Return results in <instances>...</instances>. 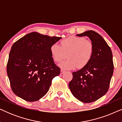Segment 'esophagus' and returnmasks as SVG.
Segmentation results:
<instances>
[{
    "instance_id": "esophagus-1",
    "label": "esophagus",
    "mask_w": 122,
    "mask_h": 122,
    "mask_svg": "<svg viewBox=\"0 0 122 122\" xmlns=\"http://www.w3.org/2000/svg\"><path fill=\"white\" fill-rule=\"evenodd\" d=\"M65 71H65L64 70L61 69V74H63V73H65Z\"/></svg>"
}]
</instances>
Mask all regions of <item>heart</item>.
I'll use <instances>...</instances> for the list:
<instances>
[{
  "mask_svg": "<svg viewBox=\"0 0 122 122\" xmlns=\"http://www.w3.org/2000/svg\"><path fill=\"white\" fill-rule=\"evenodd\" d=\"M51 55L54 61L61 62V68L71 69L86 66L92 58L94 46L92 41L81 36H71L61 41V46L57 44L51 45L50 48Z\"/></svg>",
  "mask_w": 122,
  "mask_h": 122,
  "instance_id": "obj_1",
  "label": "heart"
}]
</instances>
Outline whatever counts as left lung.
I'll list each match as a JSON object with an SVG mask.
<instances>
[{"instance_id":"1","label":"left lung","mask_w":122,"mask_h":122,"mask_svg":"<svg viewBox=\"0 0 122 122\" xmlns=\"http://www.w3.org/2000/svg\"><path fill=\"white\" fill-rule=\"evenodd\" d=\"M76 36H88L94 46V53L86 66L72 73L69 86L75 98L81 102L91 103L103 97L109 89L114 70L112 52L96 31H86Z\"/></svg>"}]
</instances>
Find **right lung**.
Here are the masks:
<instances>
[{"label": "right lung", "instance_id": "1", "mask_svg": "<svg viewBox=\"0 0 122 122\" xmlns=\"http://www.w3.org/2000/svg\"><path fill=\"white\" fill-rule=\"evenodd\" d=\"M61 38L31 32L13 44L6 71L15 94L34 102L46 94L52 79L61 73L50 48Z\"/></svg>", "mask_w": 122, "mask_h": 122}]
</instances>
